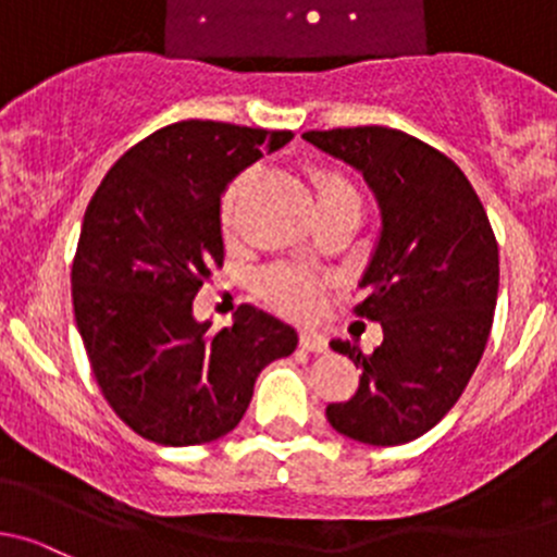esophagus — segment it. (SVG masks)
Instances as JSON below:
<instances>
[{"label": "esophagus", "mask_w": 557, "mask_h": 557, "mask_svg": "<svg viewBox=\"0 0 557 557\" xmlns=\"http://www.w3.org/2000/svg\"><path fill=\"white\" fill-rule=\"evenodd\" d=\"M300 348L302 351H313V354H324L326 351V337L319 335V332L306 330L300 335Z\"/></svg>", "instance_id": "34e87169"}]
</instances>
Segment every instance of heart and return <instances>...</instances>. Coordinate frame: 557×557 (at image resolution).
Instances as JSON below:
<instances>
[{
	"mask_svg": "<svg viewBox=\"0 0 557 557\" xmlns=\"http://www.w3.org/2000/svg\"><path fill=\"white\" fill-rule=\"evenodd\" d=\"M251 176H255V171H244V174L227 187L225 198H222V225H225L227 231L236 225L240 195H244ZM313 185H317L319 200L337 198V195H357L351 182L343 180L341 174H330V171H321V174L313 176ZM260 292L271 306L278 308V311L289 313V317H308L319 302L321 281L313 276L311 271H302V268L276 265L268 268L260 276Z\"/></svg>",
	"mask_w": 557,
	"mask_h": 557,
	"instance_id": "1",
	"label": "heart"
}]
</instances>
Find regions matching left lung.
<instances>
[{
	"mask_svg": "<svg viewBox=\"0 0 557 557\" xmlns=\"http://www.w3.org/2000/svg\"><path fill=\"white\" fill-rule=\"evenodd\" d=\"M302 139L357 169L381 214L359 289V317L383 343L332 351L362 367L346 403L326 405L332 429L364 445H405L458 403L488 343L498 297V246L463 171L434 147L383 125L308 131Z\"/></svg>",
	"mask_w": 557,
	"mask_h": 557,
	"instance_id": "8db88e82",
	"label": "left lung"
}]
</instances>
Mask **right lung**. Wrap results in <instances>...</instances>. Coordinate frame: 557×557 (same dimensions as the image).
I'll return each instance as SVG.
<instances>
[{"mask_svg":"<svg viewBox=\"0 0 557 557\" xmlns=\"http://www.w3.org/2000/svg\"><path fill=\"white\" fill-rule=\"evenodd\" d=\"M292 131L182 120L109 169L79 231L74 321L112 410L158 445L185 448L238 426L268 364L297 348L295 326L240 306L211 332L193 300L225 260L222 195Z\"/></svg>","mask_w":557,"mask_h":557,"instance_id":"1","label":"right lung"}]
</instances>
